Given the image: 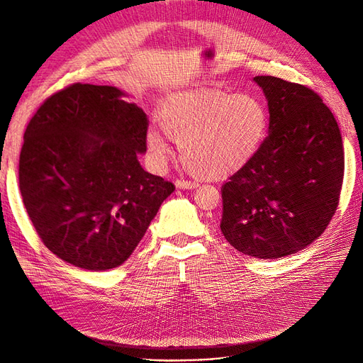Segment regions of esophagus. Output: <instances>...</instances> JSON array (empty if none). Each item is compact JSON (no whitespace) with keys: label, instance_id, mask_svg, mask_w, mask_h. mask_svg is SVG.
Segmentation results:
<instances>
[{"label":"esophagus","instance_id":"obj_1","mask_svg":"<svg viewBox=\"0 0 363 363\" xmlns=\"http://www.w3.org/2000/svg\"><path fill=\"white\" fill-rule=\"evenodd\" d=\"M175 186L180 189H194L196 188V183L195 182H188V180H177L175 182Z\"/></svg>","mask_w":363,"mask_h":363}]
</instances>
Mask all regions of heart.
<instances>
[{"mask_svg": "<svg viewBox=\"0 0 363 363\" xmlns=\"http://www.w3.org/2000/svg\"><path fill=\"white\" fill-rule=\"evenodd\" d=\"M162 130L180 142L184 167L204 179H223L247 164L268 128L267 107L257 96L212 87L177 92L160 106ZM147 147L157 164L168 160V140L148 130Z\"/></svg>", "mask_w": 363, "mask_h": 363, "instance_id": "1", "label": "heart"}]
</instances>
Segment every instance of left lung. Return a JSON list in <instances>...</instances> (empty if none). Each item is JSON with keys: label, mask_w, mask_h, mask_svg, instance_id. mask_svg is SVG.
<instances>
[{"label": "left lung", "mask_w": 363, "mask_h": 363, "mask_svg": "<svg viewBox=\"0 0 363 363\" xmlns=\"http://www.w3.org/2000/svg\"><path fill=\"white\" fill-rule=\"evenodd\" d=\"M255 82L268 101L269 135L223 186L221 232L244 255L279 259L311 245L332 221L344 147L332 111L315 91L272 75Z\"/></svg>", "instance_id": "obj_1"}]
</instances>
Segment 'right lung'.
Segmentation results:
<instances>
[{"label": "right lung", "instance_id": "add662e5", "mask_svg": "<svg viewBox=\"0 0 363 363\" xmlns=\"http://www.w3.org/2000/svg\"><path fill=\"white\" fill-rule=\"evenodd\" d=\"M124 96L83 83L52 94L19 155V191L43 245L89 271L123 265L175 189L140 167L148 119Z\"/></svg>", "mask_w": 363, "mask_h": 363}]
</instances>
